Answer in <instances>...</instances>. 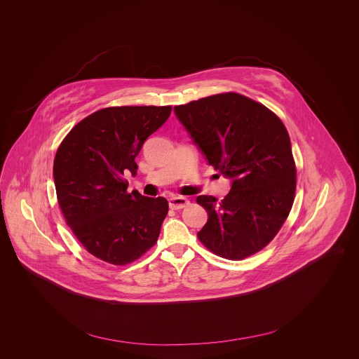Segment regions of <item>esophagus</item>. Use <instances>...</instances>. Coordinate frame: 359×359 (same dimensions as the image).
I'll return each mask as SVG.
<instances>
[{"label": "esophagus", "instance_id": "esophagus-1", "mask_svg": "<svg viewBox=\"0 0 359 359\" xmlns=\"http://www.w3.org/2000/svg\"><path fill=\"white\" fill-rule=\"evenodd\" d=\"M168 205L171 209H183L189 205V200L183 196H174L168 198Z\"/></svg>", "mask_w": 359, "mask_h": 359}]
</instances>
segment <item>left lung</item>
<instances>
[{"label": "left lung", "mask_w": 359, "mask_h": 359, "mask_svg": "<svg viewBox=\"0 0 359 359\" xmlns=\"http://www.w3.org/2000/svg\"><path fill=\"white\" fill-rule=\"evenodd\" d=\"M174 111L208 164L231 182L221 201L197 196L208 213L197 237L226 259L239 261L262 250L294 204L296 168L282 121L233 92L191 101Z\"/></svg>", "instance_id": "left-lung-1"}]
</instances>
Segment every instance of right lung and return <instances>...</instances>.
<instances>
[{"mask_svg": "<svg viewBox=\"0 0 359 359\" xmlns=\"http://www.w3.org/2000/svg\"><path fill=\"white\" fill-rule=\"evenodd\" d=\"M171 107H117L80 121L59 146L54 182L68 226L92 255L128 264L151 249L168 212L164 197L128 194L125 175Z\"/></svg>", "mask_w": 359, "mask_h": 359, "instance_id": "1", "label": "right lung"}]
</instances>
